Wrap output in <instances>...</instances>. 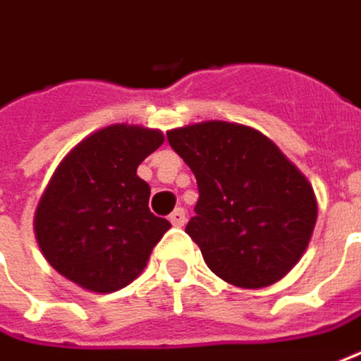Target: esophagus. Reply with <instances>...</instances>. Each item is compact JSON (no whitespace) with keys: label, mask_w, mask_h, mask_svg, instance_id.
<instances>
[{"label":"esophagus","mask_w":361,"mask_h":361,"mask_svg":"<svg viewBox=\"0 0 361 361\" xmlns=\"http://www.w3.org/2000/svg\"><path fill=\"white\" fill-rule=\"evenodd\" d=\"M169 222L178 228L183 226L185 224V210L183 208H176V210L169 214Z\"/></svg>","instance_id":"obj_1"}]
</instances>
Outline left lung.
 Segmentation results:
<instances>
[{"label":"left lung","instance_id":"8db88e82","mask_svg":"<svg viewBox=\"0 0 361 361\" xmlns=\"http://www.w3.org/2000/svg\"><path fill=\"white\" fill-rule=\"evenodd\" d=\"M197 180L196 216L185 232L214 274L262 289L301 260L317 222L307 178L252 127L202 121L167 131Z\"/></svg>","mask_w":361,"mask_h":361}]
</instances>
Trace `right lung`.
Instances as JSON below:
<instances>
[{
	"label": "right lung",
	"mask_w": 361,
	"mask_h": 361,
	"mask_svg": "<svg viewBox=\"0 0 361 361\" xmlns=\"http://www.w3.org/2000/svg\"><path fill=\"white\" fill-rule=\"evenodd\" d=\"M164 143L159 129L109 125L85 137L56 167L34 214L50 267L90 293L127 287L171 224L149 210L139 164Z\"/></svg>",
	"instance_id": "right-lung-1"
}]
</instances>
